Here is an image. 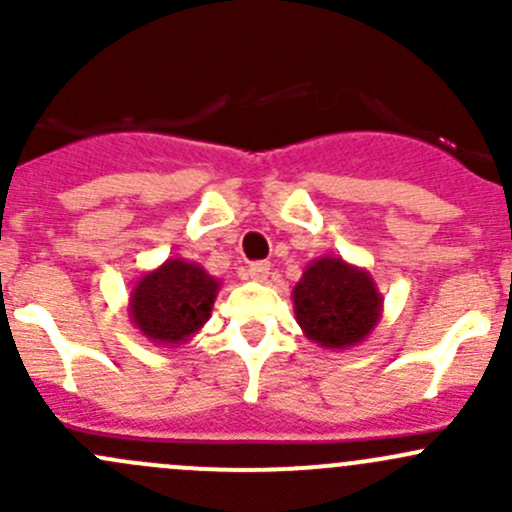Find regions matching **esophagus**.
<instances>
[{
  "label": "esophagus",
  "mask_w": 512,
  "mask_h": 512,
  "mask_svg": "<svg viewBox=\"0 0 512 512\" xmlns=\"http://www.w3.org/2000/svg\"><path fill=\"white\" fill-rule=\"evenodd\" d=\"M270 275V262H252L245 267V277L252 282H265Z\"/></svg>",
  "instance_id": "1"
}]
</instances>
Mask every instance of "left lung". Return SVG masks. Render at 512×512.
Segmentation results:
<instances>
[{"instance_id": "1", "label": "left lung", "mask_w": 512, "mask_h": 512, "mask_svg": "<svg viewBox=\"0 0 512 512\" xmlns=\"http://www.w3.org/2000/svg\"><path fill=\"white\" fill-rule=\"evenodd\" d=\"M292 302L304 337L324 349L356 347L384 314V297L374 277L334 255L317 257L304 267Z\"/></svg>"}]
</instances>
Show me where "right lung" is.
I'll return each mask as SVG.
<instances>
[{
    "mask_svg": "<svg viewBox=\"0 0 512 512\" xmlns=\"http://www.w3.org/2000/svg\"><path fill=\"white\" fill-rule=\"evenodd\" d=\"M220 285L198 262L170 257L138 277L128 297V317L148 342L178 347L205 327Z\"/></svg>",
    "mask_w": 512,
    "mask_h": 512,
    "instance_id": "add662e5",
    "label": "right lung"
}]
</instances>
